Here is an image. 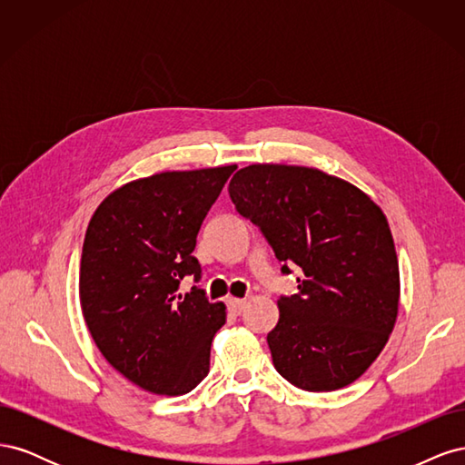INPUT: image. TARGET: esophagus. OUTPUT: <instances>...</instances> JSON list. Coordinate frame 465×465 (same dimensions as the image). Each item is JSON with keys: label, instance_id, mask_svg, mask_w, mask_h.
I'll use <instances>...</instances> for the list:
<instances>
[{"label": "esophagus", "instance_id": "34e87169", "mask_svg": "<svg viewBox=\"0 0 465 465\" xmlns=\"http://www.w3.org/2000/svg\"><path fill=\"white\" fill-rule=\"evenodd\" d=\"M227 306H229V311L232 312V314H241L242 311H244V306H246V301L244 299H229L227 301Z\"/></svg>", "mask_w": 465, "mask_h": 465}]
</instances>
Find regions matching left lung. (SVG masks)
<instances>
[{
	"instance_id": "8db88e82",
	"label": "left lung",
	"mask_w": 465,
	"mask_h": 465,
	"mask_svg": "<svg viewBox=\"0 0 465 465\" xmlns=\"http://www.w3.org/2000/svg\"><path fill=\"white\" fill-rule=\"evenodd\" d=\"M229 195L299 291L279 297L267 333L277 372L306 391L349 386L384 349L398 318L400 267L386 215L367 193L318 168L250 164Z\"/></svg>"
}]
</instances>
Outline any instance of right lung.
I'll return each mask as SVG.
<instances>
[{"mask_svg":"<svg viewBox=\"0 0 465 465\" xmlns=\"http://www.w3.org/2000/svg\"><path fill=\"white\" fill-rule=\"evenodd\" d=\"M236 164L173 171L128 182L96 207L83 242L79 299L103 357L151 393L182 396L209 372L223 302L180 281L202 265L192 256L202 223Z\"/></svg>","mask_w":465,"mask_h":465,"instance_id":"right-lung-1","label":"right lung"}]
</instances>
